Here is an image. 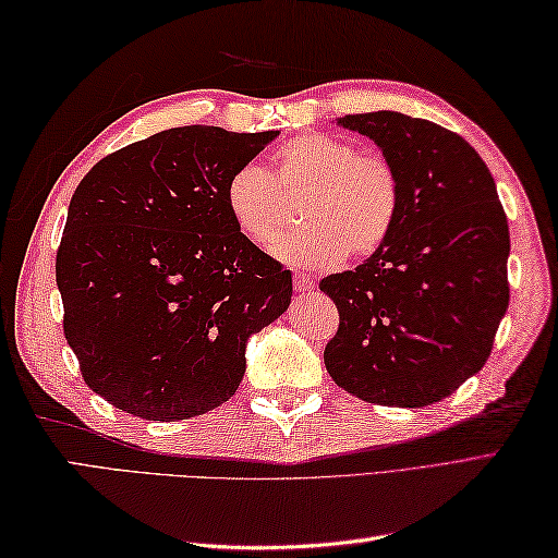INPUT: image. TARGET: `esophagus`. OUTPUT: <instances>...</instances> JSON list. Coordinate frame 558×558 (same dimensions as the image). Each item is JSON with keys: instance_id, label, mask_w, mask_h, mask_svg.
<instances>
[{"instance_id": "obj_1", "label": "esophagus", "mask_w": 558, "mask_h": 558, "mask_svg": "<svg viewBox=\"0 0 558 558\" xmlns=\"http://www.w3.org/2000/svg\"><path fill=\"white\" fill-rule=\"evenodd\" d=\"M316 286H314V276H310V272H294V292H312Z\"/></svg>"}]
</instances>
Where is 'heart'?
<instances>
[{"label":"heart","mask_w":558,"mask_h":558,"mask_svg":"<svg viewBox=\"0 0 558 558\" xmlns=\"http://www.w3.org/2000/svg\"><path fill=\"white\" fill-rule=\"evenodd\" d=\"M282 192L306 189L302 228L270 246L280 260L333 266L348 254L369 256L393 230L400 206L398 174L386 158L360 153L345 138L306 134L276 156V172L240 165L225 182V208L234 228L256 246H268L282 222Z\"/></svg>","instance_id":"1"}]
</instances>
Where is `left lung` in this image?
Here are the masks:
<instances>
[{"label": "left lung", "instance_id": "8db88e82", "mask_svg": "<svg viewBox=\"0 0 558 558\" xmlns=\"http://www.w3.org/2000/svg\"><path fill=\"white\" fill-rule=\"evenodd\" d=\"M393 165L400 206L381 248L318 282L340 326L324 362L366 402L424 408L489 360L508 310L511 234L494 177L465 138L393 110L345 114Z\"/></svg>", "mask_w": 558, "mask_h": 558}]
</instances>
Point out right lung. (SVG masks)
Masks as SVG:
<instances>
[{"mask_svg":"<svg viewBox=\"0 0 558 558\" xmlns=\"http://www.w3.org/2000/svg\"><path fill=\"white\" fill-rule=\"evenodd\" d=\"M278 132L177 126L102 158L71 196L57 252L83 381L153 422L228 402L246 340L292 300V272L234 228L225 182Z\"/></svg>","mask_w":558,"mask_h":558,"instance_id":"right-lung-1","label":"right lung"}]
</instances>
